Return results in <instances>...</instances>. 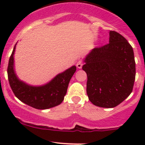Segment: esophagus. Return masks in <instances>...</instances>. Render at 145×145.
<instances>
[{
	"mask_svg": "<svg viewBox=\"0 0 145 145\" xmlns=\"http://www.w3.org/2000/svg\"><path fill=\"white\" fill-rule=\"evenodd\" d=\"M82 66H83V62H82V60H78L76 63V67L78 69H81Z\"/></svg>",
	"mask_w": 145,
	"mask_h": 145,
	"instance_id": "esophagus-1",
	"label": "esophagus"
}]
</instances>
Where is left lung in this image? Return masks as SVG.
I'll return each instance as SVG.
<instances>
[{"instance_id": "obj_1", "label": "left lung", "mask_w": 145, "mask_h": 145, "mask_svg": "<svg viewBox=\"0 0 145 145\" xmlns=\"http://www.w3.org/2000/svg\"><path fill=\"white\" fill-rule=\"evenodd\" d=\"M84 62L86 91L94 105L115 107L132 93L135 79L133 49L120 33L110 31L109 43L92 50Z\"/></svg>"}]
</instances>
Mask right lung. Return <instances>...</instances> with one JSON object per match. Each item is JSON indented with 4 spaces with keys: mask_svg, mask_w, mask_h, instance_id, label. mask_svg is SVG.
Returning a JSON list of instances; mask_svg holds the SVG:
<instances>
[{
    "mask_svg": "<svg viewBox=\"0 0 145 145\" xmlns=\"http://www.w3.org/2000/svg\"><path fill=\"white\" fill-rule=\"evenodd\" d=\"M16 44L10 56L8 76L10 88L14 95L26 105L37 109H46L60 105L67 93L69 83L76 70L72 66L42 86H32L21 81L14 70V53Z\"/></svg>",
    "mask_w": 145,
    "mask_h": 145,
    "instance_id": "right-lung-1",
    "label": "right lung"
}]
</instances>
